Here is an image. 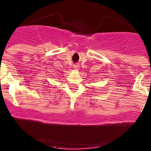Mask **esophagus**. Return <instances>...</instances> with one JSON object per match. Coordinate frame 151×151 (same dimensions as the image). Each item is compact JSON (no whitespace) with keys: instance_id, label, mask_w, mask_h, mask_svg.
<instances>
[{"instance_id":"1","label":"esophagus","mask_w":151,"mask_h":151,"mask_svg":"<svg viewBox=\"0 0 151 151\" xmlns=\"http://www.w3.org/2000/svg\"><path fill=\"white\" fill-rule=\"evenodd\" d=\"M74 68H75V69H77V70H78V69L79 68V65H78V64H76V65H74Z\"/></svg>"}]
</instances>
